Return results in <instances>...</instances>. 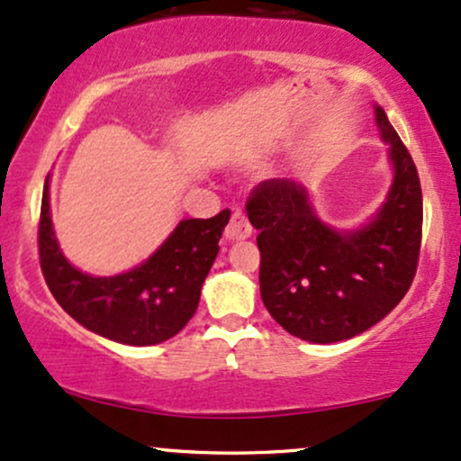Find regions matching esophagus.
I'll return each mask as SVG.
<instances>
[{
  "label": "esophagus",
  "instance_id": "esophagus-1",
  "mask_svg": "<svg viewBox=\"0 0 461 461\" xmlns=\"http://www.w3.org/2000/svg\"><path fill=\"white\" fill-rule=\"evenodd\" d=\"M253 227L249 223V219L242 212H234L231 214L230 225L225 230V238L227 240H245V238L251 236Z\"/></svg>",
  "mask_w": 461,
  "mask_h": 461
}]
</instances>
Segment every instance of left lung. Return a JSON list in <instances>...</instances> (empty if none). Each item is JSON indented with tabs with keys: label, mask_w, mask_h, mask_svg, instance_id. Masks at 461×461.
I'll use <instances>...</instances> for the list:
<instances>
[{
	"label": "left lung",
	"mask_w": 461,
	"mask_h": 461,
	"mask_svg": "<svg viewBox=\"0 0 461 461\" xmlns=\"http://www.w3.org/2000/svg\"><path fill=\"white\" fill-rule=\"evenodd\" d=\"M375 123L393 167L385 201L364 225L322 223L294 179H267L247 214L260 249V294L285 331L316 345L348 340L377 325L410 290L422 234V193L414 160L382 105Z\"/></svg>",
	"instance_id": "obj_1"
}]
</instances>
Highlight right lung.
Instances as JSON below:
<instances>
[{"label": "right lung", "instance_id": "obj_1", "mask_svg": "<svg viewBox=\"0 0 461 461\" xmlns=\"http://www.w3.org/2000/svg\"><path fill=\"white\" fill-rule=\"evenodd\" d=\"M230 210L212 219L179 221L171 236L131 271L95 277L62 253L51 223L50 176L41 203V268L62 310L88 331L131 347L160 345L197 312L201 285L219 253Z\"/></svg>", "mask_w": 461, "mask_h": 461}]
</instances>
